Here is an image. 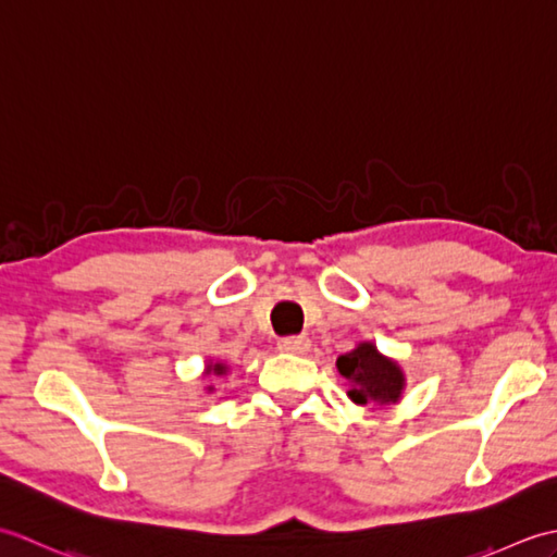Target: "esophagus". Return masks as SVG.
<instances>
[{"label": "esophagus", "mask_w": 557, "mask_h": 557, "mask_svg": "<svg viewBox=\"0 0 557 557\" xmlns=\"http://www.w3.org/2000/svg\"><path fill=\"white\" fill-rule=\"evenodd\" d=\"M277 349L285 354H306L311 349V342L306 337H282L277 342Z\"/></svg>", "instance_id": "34e87169"}]
</instances>
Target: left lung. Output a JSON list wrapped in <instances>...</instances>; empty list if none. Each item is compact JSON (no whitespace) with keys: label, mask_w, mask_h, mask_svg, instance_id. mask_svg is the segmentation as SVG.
I'll return each instance as SVG.
<instances>
[{"label":"left lung","mask_w":557,"mask_h":557,"mask_svg":"<svg viewBox=\"0 0 557 557\" xmlns=\"http://www.w3.org/2000/svg\"><path fill=\"white\" fill-rule=\"evenodd\" d=\"M337 371L351 383L347 395L357 405H395L405 389V373L397 361L383 357L371 342H361L357 349L342 354Z\"/></svg>","instance_id":"obj_1"}]
</instances>
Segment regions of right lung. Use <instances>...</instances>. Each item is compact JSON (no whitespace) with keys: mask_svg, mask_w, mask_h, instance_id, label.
Returning <instances> with one entry per match:
<instances>
[{"mask_svg":"<svg viewBox=\"0 0 557 557\" xmlns=\"http://www.w3.org/2000/svg\"><path fill=\"white\" fill-rule=\"evenodd\" d=\"M206 373L210 375H222V373H227V366L224 363H208V369H206Z\"/></svg>","mask_w":557,"mask_h":557,"instance_id":"obj_1","label":"right lung"}]
</instances>
